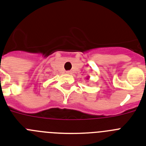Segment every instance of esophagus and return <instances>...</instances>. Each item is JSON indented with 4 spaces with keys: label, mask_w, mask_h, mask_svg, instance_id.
<instances>
[{
    "label": "esophagus",
    "mask_w": 146,
    "mask_h": 146,
    "mask_svg": "<svg viewBox=\"0 0 146 146\" xmlns=\"http://www.w3.org/2000/svg\"><path fill=\"white\" fill-rule=\"evenodd\" d=\"M67 73H68V74H72V72L71 71H67Z\"/></svg>",
    "instance_id": "obj_1"
}]
</instances>
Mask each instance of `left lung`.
<instances>
[{
  "instance_id": "1",
  "label": "left lung",
  "mask_w": 146,
  "mask_h": 146,
  "mask_svg": "<svg viewBox=\"0 0 146 146\" xmlns=\"http://www.w3.org/2000/svg\"><path fill=\"white\" fill-rule=\"evenodd\" d=\"M89 78H90V76H87V79H89Z\"/></svg>"
}]
</instances>
